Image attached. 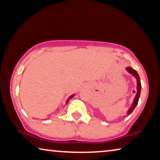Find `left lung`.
Segmentation results:
<instances>
[{"label":"left lung","mask_w":160,"mask_h":160,"mask_svg":"<svg viewBox=\"0 0 160 160\" xmlns=\"http://www.w3.org/2000/svg\"><path fill=\"white\" fill-rule=\"evenodd\" d=\"M126 70L128 71L129 73H131L132 75L136 78L137 80V93L136 95H135L133 102H132V104L131 105V107L129 108V109L127 112V116H129L131 113L132 112V111L134 110L135 107L137 106L138 103V100L140 98V92H141V83H140V79L138 74L136 70H135L134 69H132L131 67H127Z\"/></svg>","instance_id":"8db88e82"}]
</instances>
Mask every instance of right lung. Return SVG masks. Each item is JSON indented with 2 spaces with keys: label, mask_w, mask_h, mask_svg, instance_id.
Segmentation results:
<instances>
[{
  "label": "right lung",
  "mask_w": 160,
  "mask_h": 160,
  "mask_svg": "<svg viewBox=\"0 0 160 160\" xmlns=\"http://www.w3.org/2000/svg\"><path fill=\"white\" fill-rule=\"evenodd\" d=\"M74 95H75V94H72V95H71V96H70V97H69V98L67 99V101H66V104H67V103H68V101H69V100H70V99H72V97H74Z\"/></svg>",
  "instance_id": "add662e5"
}]
</instances>
